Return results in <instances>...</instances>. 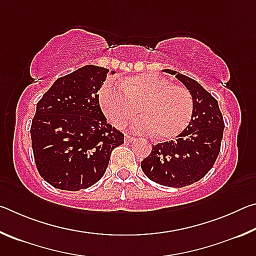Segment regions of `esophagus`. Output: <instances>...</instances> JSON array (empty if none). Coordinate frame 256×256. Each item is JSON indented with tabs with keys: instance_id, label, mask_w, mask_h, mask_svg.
<instances>
[{
	"instance_id": "esophagus-1",
	"label": "esophagus",
	"mask_w": 256,
	"mask_h": 256,
	"mask_svg": "<svg viewBox=\"0 0 256 256\" xmlns=\"http://www.w3.org/2000/svg\"><path fill=\"white\" fill-rule=\"evenodd\" d=\"M124 140H125V142H133V141H136V138H134V136H128V134H125V136H124Z\"/></svg>"
}]
</instances>
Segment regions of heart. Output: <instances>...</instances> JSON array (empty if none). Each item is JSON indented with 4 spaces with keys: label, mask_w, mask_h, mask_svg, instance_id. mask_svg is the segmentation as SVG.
<instances>
[{
    "label": "heart",
    "mask_w": 256,
    "mask_h": 256,
    "mask_svg": "<svg viewBox=\"0 0 256 256\" xmlns=\"http://www.w3.org/2000/svg\"><path fill=\"white\" fill-rule=\"evenodd\" d=\"M120 86L123 92L108 80L99 90L100 106L115 126H126L140 110L142 116L132 128L168 140L180 136L192 120L193 97L184 86L154 73H141L125 78Z\"/></svg>",
    "instance_id": "obj_1"
}]
</instances>
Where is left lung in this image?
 Returning <instances> with one entry per match:
<instances>
[{
    "instance_id": "obj_1",
    "label": "left lung",
    "mask_w": 256,
    "mask_h": 256,
    "mask_svg": "<svg viewBox=\"0 0 256 256\" xmlns=\"http://www.w3.org/2000/svg\"><path fill=\"white\" fill-rule=\"evenodd\" d=\"M175 76L193 97L194 110L190 124L175 140L152 146L141 162L146 176L154 183L183 188L203 178L218 158L224 123L216 99L198 81L180 72Z\"/></svg>"
}]
</instances>
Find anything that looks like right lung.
<instances>
[{"label":"right lung","instance_id":"add662e5","mask_svg":"<svg viewBox=\"0 0 256 256\" xmlns=\"http://www.w3.org/2000/svg\"><path fill=\"white\" fill-rule=\"evenodd\" d=\"M108 73L102 66H82L58 78L37 102L30 128L34 158L40 175L56 188L96 184L112 151L124 144V134L107 123L99 105Z\"/></svg>","mask_w":256,"mask_h":256}]
</instances>
